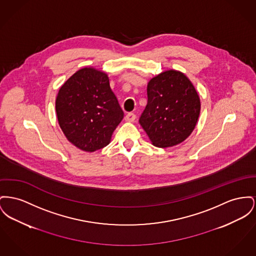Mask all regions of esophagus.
Returning a JSON list of instances; mask_svg holds the SVG:
<instances>
[{
	"mask_svg": "<svg viewBox=\"0 0 256 256\" xmlns=\"http://www.w3.org/2000/svg\"><path fill=\"white\" fill-rule=\"evenodd\" d=\"M136 116L134 114V113H128V114H126V117H124V120L126 122H134V120H136Z\"/></svg>",
	"mask_w": 256,
	"mask_h": 256,
	"instance_id": "1",
	"label": "esophagus"
}]
</instances>
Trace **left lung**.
Wrapping results in <instances>:
<instances>
[{"label":"left lung","instance_id":"1","mask_svg":"<svg viewBox=\"0 0 256 256\" xmlns=\"http://www.w3.org/2000/svg\"><path fill=\"white\" fill-rule=\"evenodd\" d=\"M148 104L139 119L150 143L158 148L179 145L192 134L200 115L198 92L180 70H167L147 86Z\"/></svg>","mask_w":256,"mask_h":256}]
</instances>
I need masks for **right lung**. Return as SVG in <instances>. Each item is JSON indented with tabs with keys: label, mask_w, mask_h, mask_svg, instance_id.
<instances>
[{
	"label": "right lung",
	"mask_w": 256,
	"mask_h": 256,
	"mask_svg": "<svg viewBox=\"0 0 256 256\" xmlns=\"http://www.w3.org/2000/svg\"><path fill=\"white\" fill-rule=\"evenodd\" d=\"M55 107L66 139L87 152L107 146L124 118L107 74L92 66L80 68L60 86Z\"/></svg>",
	"instance_id": "add662e5"
}]
</instances>
